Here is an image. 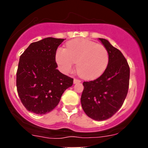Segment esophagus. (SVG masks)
Returning a JSON list of instances; mask_svg holds the SVG:
<instances>
[{
  "label": "esophagus",
  "mask_w": 148,
  "mask_h": 148,
  "mask_svg": "<svg viewBox=\"0 0 148 148\" xmlns=\"http://www.w3.org/2000/svg\"><path fill=\"white\" fill-rule=\"evenodd\" d=\"M81 81L78 80V79H76V78H74V80H73V83L74 84H78V83H80Z\"/></svg>",
  "instance_id": "34e87169"
}]
</instances>
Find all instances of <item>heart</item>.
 <instances>
[{
    "mask_svg": "<svg viewBox=\"0 0 148 148\" xmlns=\"http://www.w3.org/2000/svg\"><path fill=\"white\" fill-rule=\"evenodd\" d=\"M56 61L60 70L70 73L76 62V70L86 79H95L101 75L108 65L109 55L104 46L88 39L79 38L69 41L66 48H58Z\"/></svg>",
    "mask_w": 148,
    "mask_h": 148,
    "instance_id": "heart-1",
    "label": "heart"
}]
</instances>
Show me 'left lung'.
I'll return each instance as SVG.
<instances>
[{
    "label": "left lung",
    "mask_w": 148,
    "mask_h": 148,
    "mask_svg": "<svg viewBox=\"0 0 148 148\" xmlns=\"http://www.w3.org/2000/svg\"><path fill=\"white\" fill-rule=\"evenodd\" d=\"M99 40L108 52V65L97 79L84 82L81 103L90 118L103 121L112 117L125 101L129 87L130 67L121 51L106 39Z\"/></svg>",
    "instance_id": "8db88e82"
}]
</instances>
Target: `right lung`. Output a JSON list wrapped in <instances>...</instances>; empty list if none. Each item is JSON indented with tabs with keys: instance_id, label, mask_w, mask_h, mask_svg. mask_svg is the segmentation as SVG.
Segmentation results:
<instances>
[{
	"instance_id": "obj_1",
	"label": "right lung",
	"mask_w": 148,
	"mask_h": 148,
	"mask_svg": "<svg viewBox=\"0 0 148 148\" xmlns=\"http://www.w3.org/2000/svg\"><path fill=\"white\" fill-rule=\"evenodd\" d=\"M64 39L46 38L32 43L21 56L17 90L22 104L35 114H46L58 105L73 78L57 70L56 53Z\"/></svg>"
}]
</instances>
